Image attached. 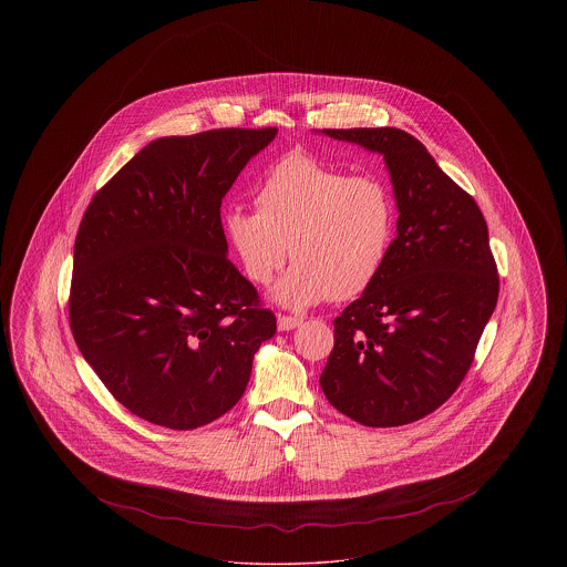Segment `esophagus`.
I'll return each mask as SVG.
<instances>
[{"label":"esophagus","instance_id":"34e87169","mask_svg":"<svg viewBox=\"0 0 567 567\" xmlns=\"http://www.w3.org/2000/svg\"><path fill=\"white\" fill-rule=\"evenodd\" d=\"M301 323H303V319H299V317L278 315V331H291V329H296Z\"/></svg>","mask_w":567,"mask_h":567}]
</instances>
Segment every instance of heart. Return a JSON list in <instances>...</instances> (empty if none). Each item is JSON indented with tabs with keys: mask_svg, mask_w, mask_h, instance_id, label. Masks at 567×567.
Instances as JSON below:
<instances>
[{
	"mask_svg": "<svg viewBox=\"0 0 567 567\" xmlns=\"http://www.w3.org/2000/svg\"><path fill=\"white\" fill-rule=\"evenodd\" d=\"M255 204L257 210L227 206L220 231L255 285H270L289 246L296 264L274 289L287 308L363 296L386 266L398 204L377 176H351L308 155H289L259 183Z\"/></svg>",
	"mask_w": 567,
	"mask_h": 567,
	"instance_id": "heart-1",
	"label": "heart"
}]
</instances>
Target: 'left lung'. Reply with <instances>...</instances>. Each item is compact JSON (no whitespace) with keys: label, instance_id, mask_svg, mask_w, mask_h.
I'll list each match as a JSON object with an SVG mask.
<instances>
[{"label":"left lung","instance_id":"obj_1","mask_svg":"<svg viewBox=\"0 0 567 567\" xmlns=\"http://www.w3.org/2000/svg\"><path fill=\"white\" fill-rule=\"evenodd\" d=\"M323 134L384 157L400 218L377 282L333 321L321 389L361 425H408L457 391L495 310L499 276L485 216L414 135Z\"/></svg>","mask_w":567,"mask_h":567}]
</instances>
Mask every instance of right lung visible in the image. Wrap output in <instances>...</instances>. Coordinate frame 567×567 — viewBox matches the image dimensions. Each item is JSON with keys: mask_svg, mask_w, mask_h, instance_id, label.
<instances>
[{"mask_svg": "<svg viewBox=\"0 0 567 567\" xmlns=\"http://www.w3.org/2000/svg\"><path fill=\"white\" fill-rule=\"evenodd\" d=\"M276 134L231 127L153 140L82 216L74 340L114 400L153 425L187 432L223 416L276 333L220 231L225 193Z\"/></svg>", "mask_w": 567, "mask_h": 567, "instance_id": "right-lung-1", "label": "right lung"}]
</instances>
